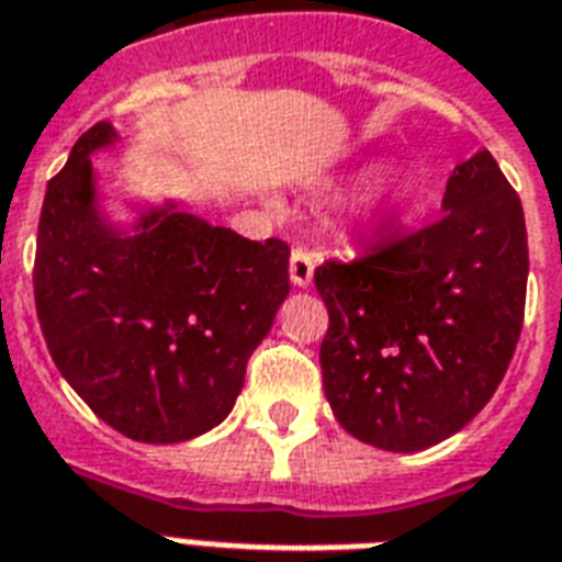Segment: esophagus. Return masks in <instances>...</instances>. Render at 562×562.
Listing matches in <instances>:
<instances>
[{
  "label": "esophagus",
  "instance_id": "esophagus-1",
  "mask_svg": "<svg viewBox=\"0 0 562 562\" xmlns=\"http://www.w3.org/2000/svg\"><path fill=\"white\" fill-rule=\"evenodd\" d=\"M314 278V255L305 246H293L290 251V281L296 286H307Z\"/></svg>",
  "mask_w": 562,
  "mask_h": 562
}]
</instances>
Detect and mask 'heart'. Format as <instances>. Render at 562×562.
<instances>
[{"label":"heart","mask_w":562,"mask_h":562,"mask_svg":"<svg viewBox=\"0 0 562 562\" xmlns=\"http://www.w3.org/2000/svg\"><path fill=\"white\" fill-rule=\"evenodd\" d=\"M370 206H382V198H373V201H370Z\"/></svg>","instance_id":"obj_1"}]
</instances>
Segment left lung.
<instances>
[{
  "label": "left lung",
  "mask_w": 562,
  "mask_h": 562,
  "mask_svg": "<svg viewBox=\"0 0 562 562\" xmlns=\"http://www.w3.org/2000/svg\"><path fill=\"white\" fill-rule=\"evenodd\" d=\"M441 210L314 269L331 412L349 436L394 453L445 441L486 406L525 323V210L495 156L457 166Z\"/></svg>",
  "instance_id": "8db88e82"
}]
</instances>
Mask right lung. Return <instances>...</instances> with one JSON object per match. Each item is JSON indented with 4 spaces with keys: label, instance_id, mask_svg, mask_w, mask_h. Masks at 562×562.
<instances>
[{
    "label": "right lung",
    "instance_id": "add662e5",
    "mask_svg": "<svg viewBox=\"0 0 562 562\" xmlns=\"http://www.w3.org/2000/svg\"><path fill=\"white\" fill-rule=\"evenodd\" d=\"M112 142V124H94L46 183L37 323L100 420L133 441L175 445L234 408L248 356L290 293V248L175 206L142 216L136 236L115 234L97 213L91 175V154Z\"/></svg>",
    "mask_w": 562,
    "mask_h": 562
}]
</instances>
